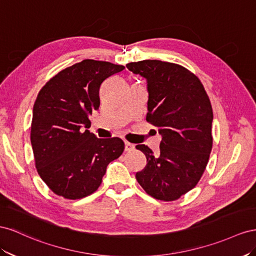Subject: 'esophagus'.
<instances>
[{
  "label": "esophagus",
  "instance_id": "34e87169",
  "mask_svg": "<svg viewBox=\"0 0 256 256\" xmlns=\"http://www.w3.org/2000/svg\"><path fill=\"white\" fill-rule=\"evenodd\" d=\"M134 149H135V146L133 144L126 142V148H124V150H126V151H133Z\"/></svg>",
  "mask_w": 256,
  "mask_h": 256
}]
</instances>
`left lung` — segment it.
Masks as SVG:
<instances>
[{"mask_svg": "<svg viewBox=\"0 0 256 256\" xmlns=\"http://www.w3.org/2000/svg\"><path fill=\"white\" fill-rule=\"evenodd\" d=\"M126 68L147 79L146 120L162 135L156 153L136 146L147 158L136 179L153 198L176 200L195 188L208 164L214 120L209 96L198 77L179 64L144 60Z\"/></svg>", "mask_w": 256, "mask_h": 256, "instance_id": "obj_1", "label": "left lung"}]
</instances>
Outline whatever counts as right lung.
Returning a JSON list of instances; mask_svg holds the SVG:
<instances>
[{
  "instance_id": "add662e5",
  "label": "right lung",
  "mask_w": 256,
  "mask_h": 256,
  "mask_svg": "<svg viewBox=\"0 0 256 256\" xmlns=\"http://www.w3.org/2000/svg\"><path fill=\"white\" fill-rule=\"evenodd\" d=\"M123 65L86 59L62 70L38 92L33 107L31 144L38 172L54 194L79 200L98 188L107 165L124 142L98 138L89 116L100 108V89Z\"/></svg>"
}]
</instances>
